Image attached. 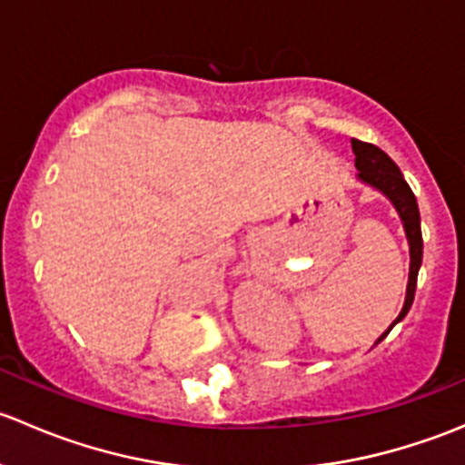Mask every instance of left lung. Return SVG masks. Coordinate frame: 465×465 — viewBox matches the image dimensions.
<instances>
[{
  "label": "left lung",
  "mask_w": 465,
  "mask_h": 465,
  "mask_svg": "<svg viewBox=\"0 0 465 465\" xmlns=\"http://www.w3.org/2000/svg\"><path fill=\"white\" fill-rule=\"evenodd\" d=\"M355 153V168H358V180L364 184L373 186L380 191L384 198H389V203L396 206L398 215L402 220V227H405L407 242H410V281H407V294L405 303H402L401 315L396 317V322L389 326L391 331L398 322L405 320V315L410 312L411 303H414V292H416V279H419L420 262H423V233H420V213L419 204H416V195L411 193L410 184L402 177L401 168L393 163V159L389 157L384 150H380L378 145L364 143L360 139H351ZM389 331H384L378 337L376 344L389 335Z\"/></svg>",
  "instance_id": "8db88e82"
}]
</instances>
